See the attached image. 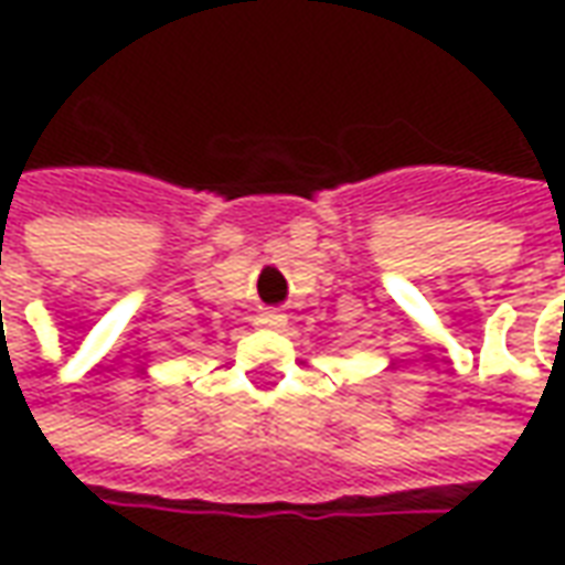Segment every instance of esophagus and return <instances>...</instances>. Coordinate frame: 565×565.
<instances>
[{
	"mask_svg": "<svg viewBox=\"0 0 565 565\" xmlns=\"http://www.w3.org/2000/svg\"><path fill=\"white\" fill-rule=\"evenodd\" d=\"M257 323L259 327H266V330H281L284 323H287V315L278 311V308H266V311L257 318Z\"/></svg>",
	"mask_w": 565,
	"mask_h": 565,
	"instance_id": "1",
	"label": "esophagus"
}]
</instances>
